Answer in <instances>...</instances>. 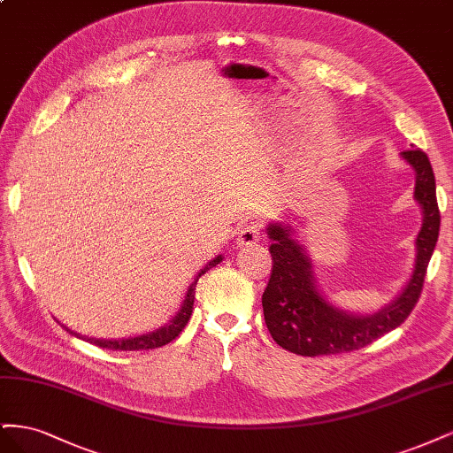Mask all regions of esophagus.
I'll list each match as a JSON object with an SVG mask.
<instances>
[{"label":"esophagus","mask_w":453,"mask_h":453,"mask_svg":"<svg viewBox=\"0 0 453 453\" xmlns=\"http://www.w3.org/2000/svg\"><path fill=\"white\" fill-rule=\"evenodd\" d=\"M260 240V225L250 223L238 232V245H253Z\"/></svg>","instance_id":"34e87169"}]
</instances>
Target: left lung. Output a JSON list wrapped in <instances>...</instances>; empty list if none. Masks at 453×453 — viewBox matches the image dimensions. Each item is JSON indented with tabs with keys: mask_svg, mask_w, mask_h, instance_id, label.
<instances>
[{
	"mask_svg": "<svg viewBox=\"0 0 453 453\" xmlns=\"http://www.w3.org/2000/svg\"><path fill=\"white\" fill-rule=\"evenodd\" d=\"M403 157L416 170V200L423 208V225L416 240V270L396 300L378 313L359 318L326 304L315 289L311 265L303 248L285 226H268L272 272L263 293V310L272 338L283 349L304 357L361 349L404 323L418 304L441 230V210L429 157L421 149L403 150Z\"/></svg>",
	"mask_w": 453,
	"mask_h": 453,
	"instance_id": "8db88e82",
	"label": "left lung"
}]
</instances>
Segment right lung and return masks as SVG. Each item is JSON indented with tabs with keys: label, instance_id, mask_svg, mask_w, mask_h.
Listing matches in <instances>:
<instances>
[{
	"label": "right lung",
	"instance_id": "obj_1",
	"mask_svg": "<svg viewBox=\"0 0 453 453\" xmlns=\"http://www.w3.org/2000/svg\"><path fill=\"white\" fill-rule=\"evenodd\" d=\"M223 260V257L219 255L217 258H213L210 265H205L200 273L196 276L195 283L188 287L187 291V296L183 300V306L181 310L177 311L175 318L170 321V325L158 328L157 333H150V334H143V336H138V338H127V340H94V338H85V336H79L83 338L87 342H90V344L98 346V348H104V349H113V351H140V349H157V348H162L170 344L172 340H175L177 336L181 334V331L185 328V325L188 323L190 315H193V304H195V291H196V283L200 280V276H203L205 272H208L210 268H213L215 265H219ZM70 331V328H67ZM72 334H75L73 331H70Z\"/></svg>",
	"mask_w": 453,
	"mask_h": 453
}]
</instances>
